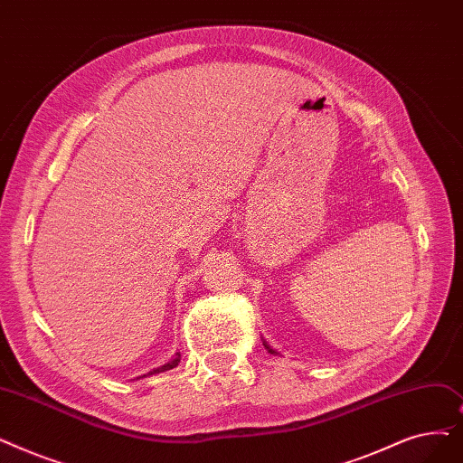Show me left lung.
I'll return each instance as SVG.
<instances>
[{
  "mask_svg": "<svg viewBox=\"0 0 463 463\" xmlns=\"http://www.w3.org/2000/svg\"><path fill=\"white\" fill-rule=\"evenodd\" d=\"M263 346H265V348H267V350H269V352H270V354H279V352H278V350H274V348H272V346H270V345H269V343H267V340H265V338H263Z\"/></svg>",
  "mask_w": 463,
  "mask_h": 463,
  "instance_id": "left-lung-1",
  "label": "left lung"
}]
</instances>
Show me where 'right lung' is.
<instances>
[{"label": "right lung", "instance_id": "1", "mask_svg": "<svg viewBox=\"0 0 463 463\" xmlns=\"http://www.w3.org/2000/svg\"><path fill=\"white\" fill-rule=\"evenodd\" d=\"M179 361H182V354H175L168 364H165V365H160V367H156V369H153V371H149L147 374H144V376H151V374H158V373H165V371H170V369H174V367H177L179 365ZM144 376H137V378H144Z\"/></svg>", "mask_w": 463, "mask_h": 463}]
</instances>
